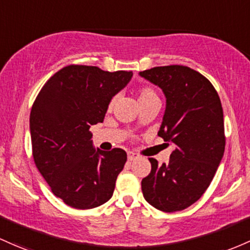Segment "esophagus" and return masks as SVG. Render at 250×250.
I'll return each instance as SVG.
<instances>
[{
  "mask_svg": "<svg viewBox=\"0 0 250 250\" xmlns=\"http://www.w3.org/2000/svg\"><path fill=\"white\" fill-rule=\"evenodd\" d=\"M136 158H138V155H136L135 153H133V152H128V160H129V161H133V160H135Z\"/></svg>",
  "mask_w": 250,
  "mask_h": 250,
  "instance_id": "esophagus-1",
  "label": "esophagus"
}]
</instances>
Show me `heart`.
Here are the masks:
<instances>
[{
  "label": "heart",
  "mask_w": 250,
  "mask_h": 250,
  "mask_svg": "<svg viewBox=\"0 0 250 250\" xmlns=\"http://www.w3.org/2000/svg\"><path fill=\"white\" fill-rule=\"evenodd\" d=\"M156 98H158V95H156V92L152 89V87L142 86L138 90L139 103L145 102V101H149V100H156ZM114 103H115V98H112V100L110 101V103H109V109L112 108Z\"/></svg>",
  "instance_id": "obj_1"
}]
</instances>
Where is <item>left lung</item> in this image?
Listing matches in <instances>:
<instances>
[{"label": "left lung", "instance_id": "1", "mask_svg": "<svg viewBox=\"0 0 250 250\" xmlns=\"http://www.w3.org/2000/svg\"><path fill=\"white\" fill-rule=\"evenodd\" d=\"M166 96L158 135L174 145L169 163L158 165L141 182L145 199L155 209L174 212L188 208L212 182L224 154L223 109L213 85L183 65L156 66L139 73Z\"/></svg>", "mask_w": 250, "mask_h": 250}]
</instances>
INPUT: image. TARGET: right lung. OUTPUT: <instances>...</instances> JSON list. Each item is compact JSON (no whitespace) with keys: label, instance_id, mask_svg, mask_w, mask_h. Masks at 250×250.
<instances>
[{"label":"right lung","instance_id":"1","mask_svg":"<svg viewBox=\"0 0 250 250\" xmlns=\"http://www.w3.org/2000/svg\"><path fill=\"white\" fill-rule=\"evenodd\" d=\"M131 71L68 65L46 82L29 116L33 159L56 197L86 210L111 198L127 153L95 149L90 125L103 122L111 98Z\"/></svg>","mask_w":250,"mask_h":250}]
</instances>
